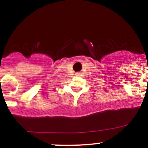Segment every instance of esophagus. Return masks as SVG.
I'll use <instances>...</instances> for the list:
<instances>
[{
  "label": "esophagus",
  "mask_w": 148,
  "mask_h": 148,
  "mask_svg": "<svg viewBox=\"0 0 148 148\" xmlns=\"http://www.w3.org/2000/svg\"><path fill=\"white\" fill-rule=\"evenodd\" d=\"M76 75H79V73H77V74H76Z\"/></svg>",
  "instance_id": "obj_1"
}]
</instances>
